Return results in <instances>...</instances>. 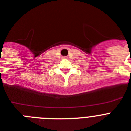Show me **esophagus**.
Masks as SVG:
<instances>
[{
    "label": "esophagus",
    "mask_w": 131,
    "mask_h": 131,
    "mask_svg": "<svg viewBox=\"0 0 131 131\" xmlns=\"http://www.w3.org/2000/svg\"><path fill=\"white\" fill-rule=\"evenodd\" d=\"M63 58H67V57H64Z\"/></svg>",
    "instance_id": "1"
}]
</instances>
